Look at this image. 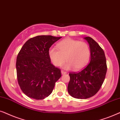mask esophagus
<instances>
[{"label":"esophagus","mask_w":120,"mask_h":120,"mask_svg":"<svg viewBox=\"0 0 120 120\" xmlns=\"http://www.w3.org/2000/svg\"><path fill=\"white\" fill-rule=\"evenodd\" d=\"M61 72V74L62 75H65V74H66V73H67L66 72H65L64 71H63V70H62Z\"/></svg>","instance_id":"obj_1"}]
</instances>
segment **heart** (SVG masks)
Masks as SVG:
<instances>
[{
	"label": "heart",
	"instance_id": "1",
	"mask_svg": "<svg viewBox=\"0 0 120 120\" xmlns=\"http://www.w3.org/2000/svg\"><path fill=\"white\" fill-rule=\"evenodd\" d=\"M59 50L51 48L49 50V56L55 66H61L65 59L67 63L63 66L66 70L73 68L75 70L82 68L90 57V49L87 43L77 40L66 39L57 45Z\"/></svg>",
	"mask_w": 120,
	"mask_h": 120
}]
</instances>
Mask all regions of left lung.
<instances>
[{
    "label": "left lung",
    "instance_id": "8db88e82",
    "mask_svg": "<svg viewBox=\"0 0 120 120\" xmlns=\"http://www.w3.org/2000/svg\"><path fill=\"white\" fill-rule=\"evenodd\" d=\"M90 48V63L79 72L69 73L68 90L71 97L84 99L94 95L104 81L107 71L106 60L103 49L89 37L84 38Z\"/></svg>",
    "mask_w": 120,
    "mask_h": 120
}]
</instances>
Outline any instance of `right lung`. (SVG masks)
Listing matches in <instances>:
<instances>
[{
    "mask_svg": "<svg viewBox=\"0 0 120 120\" xmlns=\"http://www.w3.org/2000/svg\"><path fill=\"white\" fill-rule=\"evenodd\" d=\"M61 37L38 36L28 39L17 55L16 63L20 88L29 98L41 100L52 93L61 71L51 63L49 50Z\"/></svg>",
    "mask_w": 120,
    "mask_h": 120,
    "instance_id": "obj_1",
    "label": "right lung"
}]
</instances>
